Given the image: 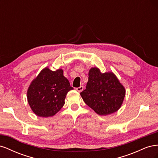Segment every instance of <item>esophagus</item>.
<instances>
[{"instance_id": "34e87169", "label": "esophagus", "mask_w": 158, "mask_h": 158, "mask_svg": "<svg viewBox=\"0 0 158 158\" xmlns=\"http://www.w3.org/2000/svg\"><path fill=\"white\" fill-rule=\"evenodd\" d=\"M83 89H84V87L82 86V85H81V86H80V87H78V88H76V90L78 91V92H82V91L83 90Z\"/></svg>"}]
</instances>
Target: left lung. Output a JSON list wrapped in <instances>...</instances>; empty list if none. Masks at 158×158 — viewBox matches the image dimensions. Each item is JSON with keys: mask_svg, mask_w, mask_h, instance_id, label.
Here are the masks:
<instances>
[{"mask_svg": "<svg viewBox=\"0 0 158 158\" xmlns=\"http://www.w3.org/2000/svg\"><path fill=\"white\" fill-rule=\"evenodd\" d=\"M86 88L80 93L84 102L99 115L116 112L125 96V89L113 73L91 69Z\"/></svg>", "mask_w": 158, "mask_h": 158, "instance_id": "obj_1", "label": "left lung"}]
</instances>
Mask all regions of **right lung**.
Masks as SVG:
<instances>
[{
  "instance_id": "obj_1",
  "label": "right lung",
  "mask_w": 158,
  "mask_h": 158,
  "mask_svg": "<svg viewBox=\"0 0 158 158\" xmlns=\"http://www.w3.org/2000/svg\"><path fill=\"white\" fill-rule=\"evenodd\" d=\"M73 89L63 71L43 70L27 90V101L32 111L42 117L54 115L64 104L66 95Z\"/></svg>"
}]
</instances>
